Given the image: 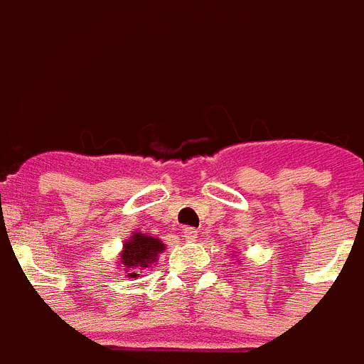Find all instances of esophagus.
<instances>
[{
	"instance_id": "1",
	"label": "esophagus",
	"mask_w": 364,
	"mask_h": 364,
	"mask_svg": "<svg viewBox=\"0 0 364 364\" xmlns=\"http://www.w3.org/2000/svg\"><path fill=\"white\" fill-rule=\"evenodd\" d=\"M198 231L195 230V228H186L184 231H182V237H184L186 240H195L197 239Z\"/></svg>"
}]
</instances>
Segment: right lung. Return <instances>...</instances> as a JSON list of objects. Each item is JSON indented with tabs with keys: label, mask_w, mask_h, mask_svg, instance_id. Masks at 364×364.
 <instances>
[{
	"label": "right lung",
	"mask_w": 364,
	"mask_h": 364,
	"mask_svg": "<svg viewBox=\"0 0 364 364\" xmlns=\"http://www.w3.org/2000/svg\"><path fill=\"white\" fill-rule=\"evenodd\" d=\"M164 250H166V244L160 239L134 231L129 240H125L118 264H122V269L127 273V277L136 279L144 269L151 268V264L159 260V255Z\"/></svg>",
	"instance_id": "right-lung-1"
}]
</instances>
